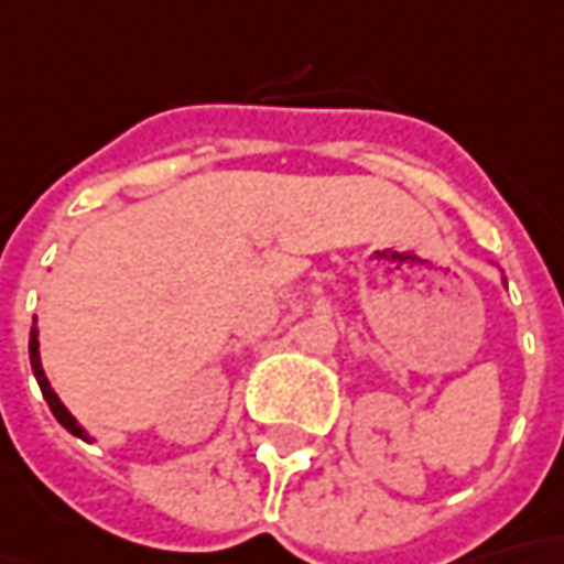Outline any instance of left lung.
<instances>
[{"mask_svg": "<svg viewBox=\"0 0 564 564\" xmlns=\"http://www.w3.org/2000/svg\"><path fill=\"white\" fill-rule=\"evenodd\" d=\"M502 283H505V278H502Z\"/></svg>", "mask_w": 564, "mask_h": 564, "instance_id": "1", "label": "left lung"}]
</instances>
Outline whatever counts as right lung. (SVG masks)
<instances>
[{
  "instance_id": "right-lung-1",
  "label": "right lung",
  "mask_w": 564,
  "mask_h": 564,
  "mask_svg": "<svg viewBox=\"0 0 564 564\" xmlns=\"http://www.w3.org/2000/svg\"><path fill=\"white\" fill-rule=\"evenodd\" d=\"M28 354H31V369H34V379H37L40 391H43V401L50 404V410H53V416L59 420L62 429H68L75 438H85V442H90V435H87V429L68 413V406L62 404L59 394L53 391V384H50V379H46V372H43V362H40V330L37 325L31 328V340H28Z\"/></svg>"
}]
</instances>
